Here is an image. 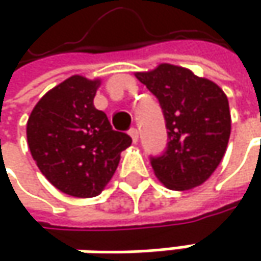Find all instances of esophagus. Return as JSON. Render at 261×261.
Returning a JSON list of instances; mask_svg holds the SVG:
<instances>
[{"instance_id": "1", "label": "esophagus", "mask_w": 261, "mask_h": 261, "mask_svg": "<svg viewBox=\"0 0 261 261\" xmlns=\"http://www.w3.org/2000/svg\"><path fill=\"white\" fill-rule=\"evenodd\" d=\"M128 134L131 136V139H133V142H134V143H137V142H139V130H137V128H134V127H133V128L128 131Z\"/></svg>"}]
</instances>
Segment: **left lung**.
Segmentation results:
<instances>
[{"instance_id":"1","label":"left lung","mask_w":261,"mask_h":261,"mask_svg":"<svg viewBox=\"0 0 261 261\" xmlns=\"http://www.w3.org/2000/svg\"><path fill=\"white\" fill-rule=\"evenodd\" d=\"M134 75L157 96L166 119L168 149L151 159L155 177L171 190L201 186L228 146L231 115L225 92L215 81L171 63Z\"/></svg>"}]
</instances>
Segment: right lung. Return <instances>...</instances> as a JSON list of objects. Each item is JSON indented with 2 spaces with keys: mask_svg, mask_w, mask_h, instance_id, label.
<instances>
[{
  "mask_svg": "<svg viewBox=\"0 0 261 261\" xmlns=\"http://www.w3.org/2000/svg\"><path fill=\"white\" fill-rule=\"evenodd\" d=\"M101 80L72 75L48 90L27 121V142L40 172L60 192L93 198L112 180L131 137L93 106Z\"/></svg>",
  "mask_w": 261,
  "mask_h": 261,
  "instance_id": "add662e5",
  "label": "right lung"
}]
</instances>
